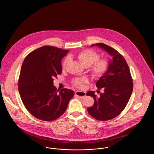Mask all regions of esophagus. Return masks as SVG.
Listing matches in <instances>:
<instances>
[{
  "label": "esophagus",
  "mask_w": 154,
  "mask_h": 154,
  "mask_svg": "<svg viewBox=\"0 0 154 154\" xmlns=\"http://www.w3.org/2000/svg\"><path fill=\"white\" fill-rule=\"evenodd\" d=\"M75 95L77 96L78 97L80 98H83L84 97H86V93L83 92V91H77L75 93Z\"/></svg>",
  "instance_id": "34e87169"
}]
</instances>
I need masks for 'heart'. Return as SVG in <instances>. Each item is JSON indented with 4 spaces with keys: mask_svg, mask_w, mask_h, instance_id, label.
<instances>
[{
    "mask_svg": "<svg viewBox=\"0 0 154 154\" xmlns=\"http://www.w3.org/2000/svg\"><path fill=\"white\" fill-rule=\"evenodd\" d=\"M76 57L82 65L85 67L89 66V72L94 78H100L107 72L109 62L106 58H99L100 54L91 49H85L78 53ZM68 58H66L63 63V68H65L68 62ZM88 81L86 78H76L72 83L78 88H82L83 85Z\"/></svg>",
    "mask_w": 154,
    "mask_h": 154,
    "instance_id": "obj_1",
    "label": "heart"
}]
</instances>
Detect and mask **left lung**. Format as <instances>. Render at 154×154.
Masks as SVG:
<instances>
[{"label":"left lung","instance_id":"obj_1","mask_svg":"<svg viewBox=\"0 0 154 154\" xmlns=\"http://www.w3.org/2000/svg\"><path fill=\"white\" fill-rule=\"evenodd\" d=\"M108 52L113 58L105 75L96 83L98 89L103 93L97 97L94 92L88 91L87 96L93 97L94 103L88 108L89 114L94 119L106 121L116 117L123 111L133 91V83L129 66L125 59L116 50L104 43L93 44Z\"/></svg>","mask_w":154,"mask_h":154}]
</instances>
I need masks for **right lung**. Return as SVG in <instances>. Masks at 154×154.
I'll list each match as a JSON object with an SVG mask.
<instances>
[{
  "instance_id": "obj_1",
  "label": "right lung",
  "mask_w": 154,
  "mask_h": 154,
  "mask_svg": "<svg viewBox=\"0 0 154 154\" xmlns=\"http://www.w3.org/2000/svg\"><path fill=\"white\" fill-rule=\"evenodd\" d=\"M69 51L44 46L25 58L18 81V91L26 109L34 117L52 121L65 112L74 92L70 89L57 90L54 78L62 73L61 59Z\"/></svg>"
}]
</instances>
